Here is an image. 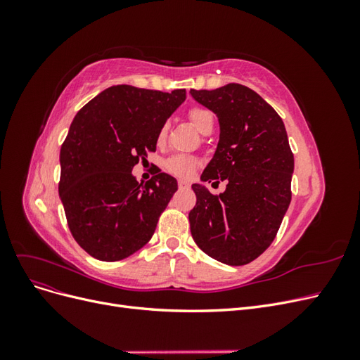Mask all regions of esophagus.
Returning a JSON list of instances; mask_svg holds the SVG:
<instances>
[{
    "label": "esophagus",
    "instance_id": "obj_1",
    "mask_svg": "<svg viewBox=\"0 0 360 360\" xmlns=\"http://www.w3.org/2000/svg\"><path fill=\"white\" fill-rule=\"evenodd\" d=\"M179 186H180L181 189H188V188H191V181L180 179V180H179Z\"/></svg>",
    "mask_w": 360,
    "mask_h": 360
}]
</instances>
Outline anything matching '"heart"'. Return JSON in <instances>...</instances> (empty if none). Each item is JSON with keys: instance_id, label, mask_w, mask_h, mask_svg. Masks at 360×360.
I'll return each mask as SVG.
<instances>
[{"instance_id": "obj_1", "label": "heart", "mask_w": 360, "mask_h": 360, "mask_svg": "<svg viewBox=\"0 0 360 360\" xmlns=\"http://www.w3.org/2000/svg\"><path fill=\"white\" fill-rule=\"evenodd\" d=\"M189 118L192 124L197 127L201 134L213 129L214 115L205 110V108H193L189 112ZM168 134V123H163L158 132V143H163ZM198 167V160L191 156H172L165 162V168L174 176L179 177H191Z\"/></svg>"}]
</instances>
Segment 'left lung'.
Here are the masks:
<instances>
[{
  "label": "left lung",
  "mask_w": 360,
  "mask_h": 360,
  "mask_svg": "<svg viewBox=\"0 0 360 360\" xmlns=\"http://www.w3.org/2000/svg\"><path fill=\"white\" fill-rule=\"evenodd\" d=\"M191 94L216 114L221 127L201 181H228L219 195L192 184L197 204L189 213L191 233L209 257L243 266L274 242L288 210L294 158L287 130L274 108L242 84Z\"/></svg>",
  "instance_id": "8db88e82"
}]
</instances>
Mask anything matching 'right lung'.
<instances>
[{"mask_svg": "<svg viewBox=\"0 0 360 360\" xmlns=\"http://www.w3.org/2000/svg\"><path fill=\"white\" fill-rule=\"evenodd\" d=\"M184 99L186 90L112 85L75 115L60 151L58 192L73 238L96 259H123L153 236L177 180L159 172L143 184L132 169L156 151L160 126Z\"/></svg>", "mask_w": 360, "mask_h": 360, "instance_id": "right-lung-1", "label": "right lung"}]
</instances>
